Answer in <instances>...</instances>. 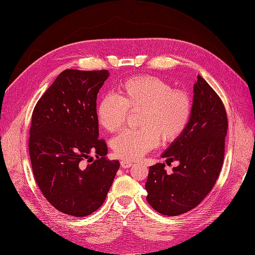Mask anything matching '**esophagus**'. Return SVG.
<instances>
[{
    "label": "esophagus",
    "mask_w": 255,
    "mask_h": 255,
    "mask_svg": "<svg viewBox=\"0 0 255 255\" xmlns=\"http://www.w3.org/2000/svg\"><path fill=\"white\" fill-rule=\"evenodd\" d=\"M132 164L133 163L131 161H129V160H122V161H121V166H122L123 168H129V167H131Z\"/></svg>",
    "instance_id": "34e87169"
}]
</instances>
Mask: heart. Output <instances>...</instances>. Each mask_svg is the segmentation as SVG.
I'll list each match as a JSON object with an SVG mask.
<instances>
[{"label":"heart","mask_w":255,"mask_h":255,"mask_svg":"<svg viewBox=\"0 0 255 255\" xmlns=\"http://www.w3.org/2000/svg\"><path fill=\"white\" fill-rule=\"evenodd\" d=\"M118 96H104L97 106L99 124L115 132L125 123L128 111H140L139 129H126L117 135L112 146L121 158L134 160L154 149L160 138L171 142L188 126L192 113L190 96L173 90L164 79L156 76H135L118 88Z\"/></svg>","instance_id":"obj_1"}]
</instances>
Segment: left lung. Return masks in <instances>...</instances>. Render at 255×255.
Instances as JSON below:
<instances>
[{"instance_id":"8db88e82","label":"left lung","mask_w":255,"mask_h":255,"mask_svg":"<svg viewBox=\"0 0 255 255\" xmlns=\"http://www.w3.org/2000/svg\"><path fill=\"white\" fill-rule=\"evenodd\" d=\"M192 113L183 134L161 157L179 161L171 173L164 163L150 166L144 188L146 200L158 213L178 216L196 206L215 185L224 159L227 116L224 105L206 80L197 75L193 86Z\"/></svg>"}]
</instances>
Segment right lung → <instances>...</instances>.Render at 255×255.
I'll return each instance as SVG.
<instances>
[{
    "mask_svg": "<svg viewBox=\"0 0 255 255\" xmlns=\"http://www.w3.org/2000/svg\"><path fill=\"white\" fill-rule=\"evenodd\" d=\"M109 76L107 70H64L33 111L35 180L48 203L71 216H88L102 206L120 167L119 160L105 157L106 143L99 139L96 100Z\"/></svg>",
    "mask_w": 255,
    "mask_h": 255,
    "instance_id": "add662e5",
    "label": "right lung"
}]
</instances>
